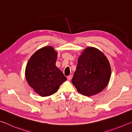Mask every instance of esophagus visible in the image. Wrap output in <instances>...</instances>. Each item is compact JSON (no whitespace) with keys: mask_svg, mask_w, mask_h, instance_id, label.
<instances>
[{"mask_svg":"<svg viewBox=\"0 0 132 132\" xmlns=\"http://www.w3.org/2000/svg\"><path fill=\"white\" fill-rule=\"evenodd\" d=\"M71 79H72V76H71V75L68 76V77H67V79H68V80H71Z\"/></svg>","mask_w":132,"mask_h":132,"instance_id":"esophagus-1","label":"esophagus"}]
</instances>
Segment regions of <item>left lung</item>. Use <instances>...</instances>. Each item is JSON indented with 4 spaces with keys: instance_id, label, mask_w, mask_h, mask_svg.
Here are the masks:
<instances>
[{
    "instance_id": "8db88e82",
    "label": "left lung",
    "mask_w": 132,
    "mask_h": 132,
    "mask_svg": "<svg viewBox=\"0 0 132 132\" xmlns=\"http://www.w3.org/2000/svg\"><path fill=\"white\" fill-rule=\"evenodd\" d=\"M111 77V67L107 57L97 48L88 47L78 59L72 79L77 90L86 96L100 93Z\"/></svg>"
}]
</instances>
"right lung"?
Returning a JSON list of instances; mask_svg holds the SVG:
<instances>
[{"mask_svg":"<svg viewBox=\"0 0 132 132\" xmlns=\"http://www.w3.org/2000/svg\"><path fill=\"white\" fill-rule=\"evenodd\" d=\"M57 53L51 46H46L34 53L29 60L25 77L29 86L40 96L55 93L67 80L63 73L55 66Z\"/></svg>","mask_w":132,"mask_h":132,"instance_id":"add662e5","label":"right lung"}]
</instances>
